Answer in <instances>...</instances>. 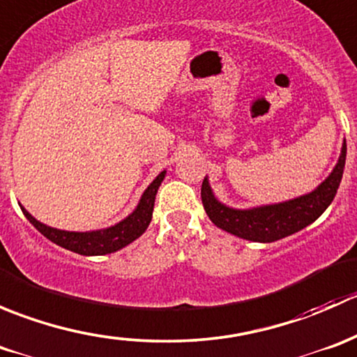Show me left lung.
Wrapping results in <instances>:
<instances>
[{"label":"left lung","instance_id":"8db88e82","mask_svg":"<svg viewBox=\"0 0 357 357\" xmlns=\"http://www.w3.org/2000/svg\"><path fill=\"white\" fill-rule=\"evenodd\" d=\"M345 153H347V145L344 142L337 165L330 172L328 178L311 193L297 197L294 200L243 208V211L233 208L215 199L208 179L205 178L202 183V204L208 219L218 228L243 240H250V242H276L314 222L332 204L342 181V174H344Z\"/></svg>","mask_w":357,"mask_h":357}]
</instances>
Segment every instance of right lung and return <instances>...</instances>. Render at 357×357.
I'll return each mask as SVG.
<instances>
[{
  "mask_svg": "<svg viewBox=\"0 0 357 357\" xmlns=\"http://www.w3.org/2000/svg\"><path fill=\"white\" fill-rule=\"evenodd\" d=\"M164 178L165 171H162L160 174L150 183V186L145 190L142 199H139L138 207H136L128 218L122 219L117 225L110 226V228L96 229V231H63V229L52 228V226L43 225L38 219L32 218L24 207L20 208H22L24 215L29 219V222H31L41 235H45L46 238L52 240L56 245L81 255H105L112 254V252L121 250L122 247L129 245V243L135 242L136 238H139V236L145 233L150 221H152L157 190L158 186H160V183L164 181Z\"/></svg>",
  "mask_w": 357,
  "mask_h": 357,
  "instance_id": "obj_1",
  "label": "right lung"
}]
</instances>
